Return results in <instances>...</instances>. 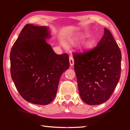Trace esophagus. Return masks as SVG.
Returning <instances> with one entry per match:
<instances>
[{
    "mask_svg": "<svg viewBox=\"0 0 130 130\" xmlns=\"http://www.w3.org/2000/svg\"><path fill=\"white\" fill-rule=\"evenodd\" d=\"M69 63H70V66H73L74 65V63L73 58H72V57H69Z\"/></svg>",
    "mask_w": 130,
    "mask_h": 130,
    "instance_id": "obj_1",
    "label": "esophagus"
}]
</instances>
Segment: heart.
I'll return each instance as SVG.
<instances>
[{"label":"heart","mask_w":130,"mask_h":130,"mask_svg":"<svg viewBox=\"0 0 130 130\" xmlns=\"http://www.w3.org/2000/svg\"><path fill=\"white\" fill-rule=\"evenodd\" d=\"M90 36L89 33L85 32V33L77 34L68 39L67 43H63V45L67 46H74L80 43L81 41L85 38H87ZM96 44V40L94 38H88L83 42L80 46V50L82 53H87L93 49L94 45Z\"/></svg>","instance_id":"obj_1"}]
</instances>
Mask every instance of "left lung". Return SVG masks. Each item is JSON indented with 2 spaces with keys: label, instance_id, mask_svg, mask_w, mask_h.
I'll list each match as a JSON object with an SVG mask.
<instances>
[{
  "label": "left lung",
  "instance_id": "obj_1",
  "mask_svg": "<svg viewBox=\"0 0 130 130\" xmlns=\"http://www.w3.org/2000/svg\"><path fill=\"white\" fill-rule=\"evenodd\" d=\"M74 71L79 94L85 103L98 105L109 99L119 81L122 54L111 32L104 28L98 46L74 54Z\"/></svg>",
  "mask_w": 130,
  "mask_h": 130
}]
</instances>
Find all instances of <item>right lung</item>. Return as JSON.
Masks as SVG:
<instances>
[{
    "label": "right lung",
    "mask_w": 130,
    "mask_h": 130,
    "mask_svg": "<svg viewBox=\"0 0 130 130\" xmlns=\"http://www.w3.org/2000/svg\"><path fill=\"white\" fill-rule=\"evenodd\" d=\"M50 38L49 27L27 24L11 50V78L21 96L32 104L53 100L61 76L70 66L68 54H57L46 42Z\"/></svg>",
    "instance_id": "right-lung-1"
}]
</instances>
